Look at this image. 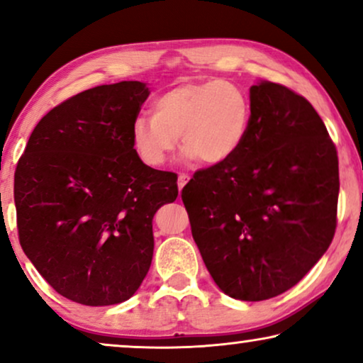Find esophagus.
Masks as SVG:
<instances>
[{
    "instance_id": "obj_1",
    "label": "esophagus",
    "mask_w": 363,
    "mask_h": 363,
    "mask_svg": "<svg viewBox=\"0 0 363 363\" xmlns=\"http://www.w3.org/2000/svg\"><path fill=\"white\" fill-rule=\"evenodd\" d=\"M188 180H190V175H186V173H180V175H178V190L182 191L183 186L188 183Z\"/></svg>"
}]
</instances>
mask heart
<instances>
[{
    "label": "heart",
    "instance_id": "1",
    "mask_svg": "<svg viewBox=\"0 0 363 363\" xmlns=\"http://www.w3.org/2000/svg\"><path fill=\"white\" fill-rule=\"evenodd\" d=\"M251 125V101L236 84L211 79L168 89L153 101V113L132 122L130 138L148 167H160L180 135L183 158L220 165L240 150Z\"/></svg>",
    "mask_w": 363,
    "mask_h": 363
}]
</instances>
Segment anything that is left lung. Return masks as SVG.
<instances>
[{"mask_svg":"<svg viewBox=\"0 0 363 363\" xmlns=\"http://www.w3.org/2000/svg\"><path fill=\"white\" fill-rule=\"evenodd\" d=\"M250 101L240 150L196 172L182 200L218 287L240 301H266L296 286L330 246L339 158L307 99L261 81Z\"/></svg>","mask_w":363,"mask_h":363,"instance_id":"1","label":"left lung"}]
</instances>
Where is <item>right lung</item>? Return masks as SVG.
I'll use <instances>...</instances> for the list:
<instances>
[{"mask_svg":"<svg viewBox=\"0 0 363 363\" xmlns=\"http://www.w3.org/2000/svg\"><path fill=\"white\" fill-rule=\"evenodd\" d=\"M148 94L122 81L67 99L34 127L14 172L23 251L79 304L135 294L152 264L153 215L178 196L177 173L145 165L132 145Z\"/></svg>","mask_w":363,"mask_h":363,"instance_id":"1","label":"right lung"}]
</instances>
